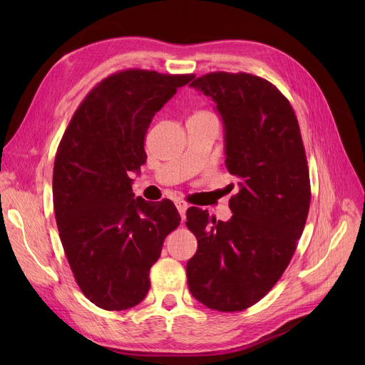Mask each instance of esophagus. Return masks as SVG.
<instances>
[{
	"instance_id": "1",
	"label": "esophagus",
	"mask_w": 365,
	"mask_h": 365,
	"mask_svg": "<svg viewBox=\"0 0 365 365\" xmlns=\"http://www.w3.org/2000/svg\"><path fill=\"white\" fill-rule=\"evenodd\" d=\"M176 207H178V210H179V213H180V216H182V219H185L186 217V210H187V202L186 201H183V200H178L176 202Z\"/></svg>"
}]
</instances>
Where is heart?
I'll return each mask as SVG.
<instances>
[{
  "label": "heart",
  "mask_w": 365,
  "mask_h": 365,
  "mask_svg": "<svg viewBox=\"0 0 365 365\" xmlns=\"http://www.w3.org/2000/svg\"><path fill=\"white\" fill-rule=\"evenodd\" d=\"M205 113H208V112H204V110H201V112H197L195 115H205Z\"/></svg>",
  "instance_id": "1"
}]
</instances>
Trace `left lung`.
<instances>
[{
    "mask_svg": "<svg viewBox=\"0 0 365 365\" xmlns=\"http://www.w3.org/2000/svg\"><path fill=\"white\" fill-rule=\"evenodd\" d=\"M190 87L212 98L222 115L225 164L238 190L227 222L197 207L186 212L198 241L186 263L187 285L207 308L238 312L271 292L296 252L311 204L308 160L296 113L272 83L219 71Z\"/></svg>",
    "mask_w": 365,
    "mask_h": 365,
    "instance_id": "left-lung-1",
    "label": "left lung"
}]
</instances>
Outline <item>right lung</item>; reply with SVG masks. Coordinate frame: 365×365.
<instances>
[{
	"label": "right lung",
	"instance_id": "add662e5",
	"mask_svg": "<svg viewBox=\"0 0 365 365\" xmlns=\"http://www.w3.org/2000/svg\"><path fill=\"white\" fill-rule=\"evenodd\" d=\"M194 73L115 72L72 115L53 168L57 229L83 294L105 311L139 304L165 237L180 225L170 200L134 198L130 171L146 163L145 134Z\"/></svg>",
	"mask_w": 365,
	"mask_h": 365
}]
</instances>
